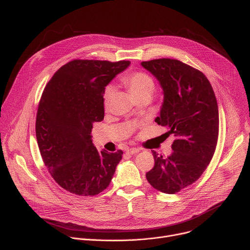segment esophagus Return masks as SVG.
Instances as JSON below:
<instances>
[{
	"mask_svg": "<svg viewBox=\"0 0 250 250\" xmlns=\"http://www.w3.org/2000/svg\"><path fill=\"white\" fill-rule=\"evenodd\" d=\"M126 152L128 154H135L137 152H139V149L138 148H135V147H131V148H127L126 149Z\"/></svg>",
	"mask_w": 250,
	"mask_h": 250,
	"instance_id": "obj_1",
	"label": "esophagus"
}]
</instances>
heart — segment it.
<instances>
[{
    "mask_svg": "<svg viewBox=\"0 0 250 250\" xmlns=\"http://www.w3.org/2000/svg\"><path fill=\"white\" fill-rule=\"evenodd\" d=\"M123 81L135 98L142 95L151 96L155 89V83L152 77L146 72H141V71H135V72L125 74L123 77ZM114 93L115 87L113 85H108L104 88L103 93V102L104 106L110 104Z\"/></svg>",
    "mask_w": 250,
    "mask_h": 250,
    "instance_id": "b5f03b06",
    "label": "heart"
}]
</instances>
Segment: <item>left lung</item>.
I'll return each instance as SVG.
<instances>
[{
    "label": "left lung",
    "mask_w": 250,
    "mask_h": 250,
    "mask_svg": "<svg viewBox=\"0 0 250 250\" xmlns=\"http://www.w3.org/2000/svg\"><path fill=\"white\" fill-rule=\"evenodd\" d=\"M141 65L157 78L164 92L155 122L175 136L169 156L152 151L155 163L146 179L157 191L175 194L199 179L215 153L219 137L217 99L204 73L182 61L160 58Z\"/></svg>",
    "instance_id": "8db88e82"
}]
</instances>
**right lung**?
<instances>
[{"label": "right lung", "instance_id": "obj_1", "mask_svg": "<svg viewBox=\"0 0 250 250\" xmlns=\"http://www.w3.org/2000/svg\"><path fill=\"white\" fill-rule=\"evenodd\" d=\"M129 61L74 59L45 86L35 122L42 158L54 181L78 196H95L112 181L123 150L99 151L93 124L104 120L103 93Z\"/></svg>", "mask_w": 250, "mask_h": 250}]
</instances>
